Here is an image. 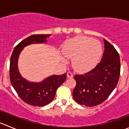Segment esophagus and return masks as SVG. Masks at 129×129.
<instances>
[{
    "mask_svg": "<svg viewBox=\"0 0 129 129\" xmlns=\"http://www.w3.org/2000/svg\"><path fill=\"white\" fill-rule=\"evenodd\" d=\"M67 76L68 78H72L73 77V74L71 72H67Z\"/></svg>",
    "mask_w": 129,
    "mask_h": 129,
    "instance_id": "34e87169",
    "label": "esophagus"
}]
</instances>
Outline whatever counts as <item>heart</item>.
<instances>
[{
  "instance_id": "1",
  "label": "heart",
  "mask_w": 129,
  "mask_h": 129,
  "mask_svg": "<svg viewBox=\"0 0 129 129\" xmlns=\"http://www.w3.org/2000/svg\"><path fill=\"white\" fill-rule=\"evenodd\" d=\"M62 52L67 58H72L74 69L80 72H86L93 68L102 54V47L99 40L87 37L77 36L66 42ZM66 62L64 57H61Z\"/></svg>"
}]
</instances>
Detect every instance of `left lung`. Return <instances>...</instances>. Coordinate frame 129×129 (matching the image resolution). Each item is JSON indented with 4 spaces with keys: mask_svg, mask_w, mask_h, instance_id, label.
<instances>
[{
    "mask_svg": "<svg viewBox=\"0 0 129 129\" xmlns=\"http://www.w3.org/2000/svg\"><path fill=\"white\" fill-rule=\"evenodd\" d=\"M105 50L101 62L93 69L82 75H75L76 86L73 97L86 107L101 104L116 87L120 72V57L112 44L104 39Z\"/></svg>",
    "mask_w": 129,
    "mask_h": 129,
    "instance_id": "1",
    "label": "left lung"
}]
</instances>
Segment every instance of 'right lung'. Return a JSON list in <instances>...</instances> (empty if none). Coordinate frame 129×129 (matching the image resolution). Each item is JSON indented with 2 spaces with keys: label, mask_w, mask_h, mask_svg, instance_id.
Segmentation results:
<instances>
[{
  "label": "right lung",
  "mask_w": 129,
  "mask_h": 129,
  "mask_svg": "<svg viewBox=\"0 0 129 129\" xmlns=\"http://www.w3.org/2000/svg\"><path fill=\"white\" fill-rule=\"evenodd\" d=\"M50 34L32 35L20 42L13 50L10 60V80L12 85L22 100L28 104L41 107L54 100L58 87L66 80L67 74L52 75L40 82H30L23 78L18 69L19 55L24 47L30 44L47 42Z\"/></svg>",
  "instance_id": "obj_1"
}]
</instances>
